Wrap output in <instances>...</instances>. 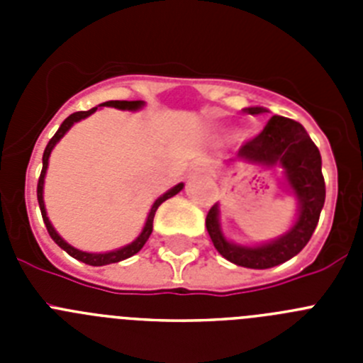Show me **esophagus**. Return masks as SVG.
I'll return each mask as SVG.
<instances>
[{
	"mask_svg": "<svg viewBox=\"0 0 363 363\" xmlns=\"http://www.w3.org/2000/svg\"><path fill=\"white\" fill-rule=\"evenodd\" d=\"M194 171H196V172H205V165H201V163H200V165L194 167Z\"/></svg>",
	"mask_w": 363,
	"mask_h": 363,
	"instance_id": "34e87169",
	"label": "esophagus"
}]
</instances>
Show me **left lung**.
Returning a JSON list of instances; mask_svg holds the SVG:
<instances>
[{"label": "left lung", "mask_w": 363, "mask_h": 363, "mask_svg": "<svg viewBox=\"0 0 363 363\" xmlns=\"http://www.w3.org/2000/svg\"><path fill=\"white\" fill-rule=\"evenodd\" d=\"M247 114H264V107L243 108ZM230 162L256 163L262 167L280 165L285 182L298 200V218L287 233L272 242L247 247L233 243L223 236L220 227V207L213 205L205 218V227L216 251L240 267L271 269L284 264L307 245L318 225L325 201V182L322 174V156L307 130L298 121L272 116L265 129L240 147Z\"/></svg>", "instance_id": "left-lung-1"}]
</instances>
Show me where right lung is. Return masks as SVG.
<instances>
[{"label":"right lung","instance_id":"add662e5","mask_svg":"<svg viewBox=\"0 0 363 363\" xmlns=\"http://www.w3.org/2000/svg\"><path fill=\"white\" fill-rule=\"evenodd\" d=\"M143 105H145V101H120V99H112V101H105V104H101L99 107H114V108H121V111H138V108H142ZM98 111V107L91 108V111H79V112H74V114H70L69 118H67L65 121H63L62 125H60V129H57V133L54 134L52 138H50V142L47 143V147H45V152H43V169H41V174H40V179H38V203H40V209H41V216H43V221H45V227H47V230H49L50 238L54 240V242L57 243V245L62 247L63 251L69 252L72 258L79 259V262H83V264L86 265H94V267H99V265H108V264H116V262H121V259L125 258H130V256L136 255L140 249H142L143 245H145V242L149 240L150 233H152V220H154V214H156V211H158L160 205L163 203L165 200H169V198H172L174 194H178L182 189H184V184H178L174 185V187L171 189V191H167L163 196H160L158 200L154 201L152 207H150V213L149 216H147V221H145V227H143V230L140 233V236H138L136 240H134L133 243H129V245L121 247V249H116V251H108V252H85V251H79V249H76V247L69 245V243L65 242V240L60 236V234L56 233V229L52 227V223H50L49 216H47V211H45V201H43V184H45V174H47V167H49V158H50V152H52L54 145H56L60 140H62L63 136H65L67 130L72 127L76 121L83 120V118L91 116L92 112Z\"/></svg>","mask_w":363,"mask_h":363}]
</instances>
